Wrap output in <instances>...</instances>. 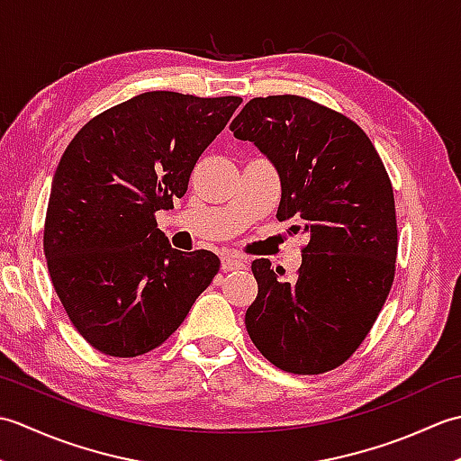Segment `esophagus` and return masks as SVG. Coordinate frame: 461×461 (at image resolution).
<instances>
[{
  "instance_id": "obj_1",
  "label": "esophagus",
  "mask_w": 461,
  "mask_h": 461,
  "mask_svg": "<svg viewBox=\"0 0 461 461\" xmlns=\"http://www.w3.org/2000/svg\"><path fill=\"white\" fill-rule=\"evenodd\" d=\"M246 266H248V261L240 256H223L221 258L223 271H236V269H243Z\"/></svg>"
}]
</instances>
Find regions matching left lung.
Wrapping results in <instances>:
<instances>
[{
    "label": "left lung",
    "mask_w": 461,
    "mask_h": 461,
    "mask_svg": "<svg viewBox=\"0 0 461 461\" xmlns=\"http://www.w3.org/2000/svg\"><path fill=\"white\" fill-rule=\"evenodd\" d=\"M230 129L276 164L277 220L301 221L311 236L291 281H279L267 259L253 261L258 297L246 312L253 345L293 375L337 368L366 339L393 287V182L355 121L305 96H256Z\"/></svg>",
    "instance_id": "8db88e82"
}]
</instances>
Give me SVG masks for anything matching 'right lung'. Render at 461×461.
<instances>
[{
    "instance_id": "add662e5",
    "label": "right lung",
    "mask_w": 461,
    "mask_h": 461,
    "mask_svg": "<svg viewBox=\"0 0 461 461\" xmlns=\"http://www.w3.org/2000/svg\"><path fill=\"white\" fill-rule=\"evenodd\" d=\"M240 96L152 91L96 114L68 142L49 195L43 251L79 335L103 355L160 347L210 285L220 259L174 249L156 212L188 190Z\"/></svg>"
}]
</instances>
